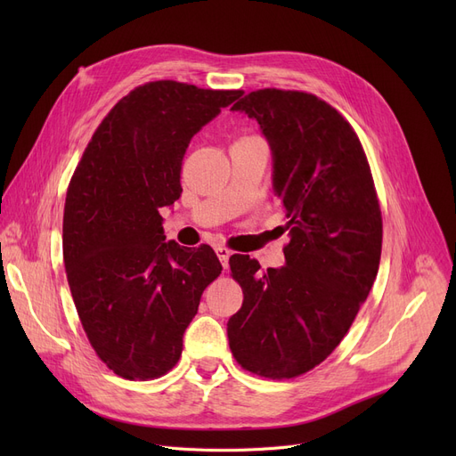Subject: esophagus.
<instances>
[{
	"label": "esophagus",
	"instance_id": "esophagus-1",
	"mask_svg": "<svg viewBox=\"0 0 456 456\" xmlns=\"http://www.w3.org/2000/svg\"><path fill=\"white\" fill-rule=\"evenodd\" d=\"M216 253H218V258L222 262V266L227 268L229 266V256H231V249L225 248V246H218L216 248Z\"/></svg>",
	"mask_w": 456,
	"mask_h": 456
}]
</instances>
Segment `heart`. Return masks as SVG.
Returning <instances> with one entry per match:
<instances>
[{"label": "heart", "mask_w": 456, "mask_h": 456, "mask_svg": "<svg viewBox=\"0 0 456 456\" xmlns=\"http://www.w3.org/2000/svg\"><path fill=\"white\" fill-rule=\"evenodd\" d=\"M244 138H253V136H244Z\"/></svg>", "instance_id": "1"}]
</instances>
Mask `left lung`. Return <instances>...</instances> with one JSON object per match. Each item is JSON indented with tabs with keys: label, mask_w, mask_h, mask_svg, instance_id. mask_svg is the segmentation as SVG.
<instances>
[{
	"label": "left lung",
	"mask_w": 456,
	"mask_h": 456,
	"mask_svg": "<svg viewBox=\"0 0 456 456\" xmlns=\"http://www.w3.org/2000/svg\"><path fill=\"white\" fill-rule=\"evenodd\" d=\"M232 110L255 118L273 153V190L289 218L286 265L260 272L229 258L242 286L227 337L236 362L266 379H294L338 347L379 272L382 216L370 162L347 119L318 95L260 88Z\"/></svg>",
	"instance_id": "1"
}]
</instances>
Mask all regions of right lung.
<instances>
[{"label": "right lung", "mask_w": 456, "mask_h": 456, "mask_svg": "<svg viewBox=\"0 0 456 456\" xmlns=\"http://www.w3.org/2000/svg\"><path fill=\"white\" fill-rule=\"evenodd\" d=\"M242 94L170 79L140 85L103 118L69 179V292L92 349L118 377L170 371L203 290L222 273L210 246L164 242L159 208L181 196L191 136Z\"/></svg>", "instance_id": "right-lung-1"}]
</instances>
